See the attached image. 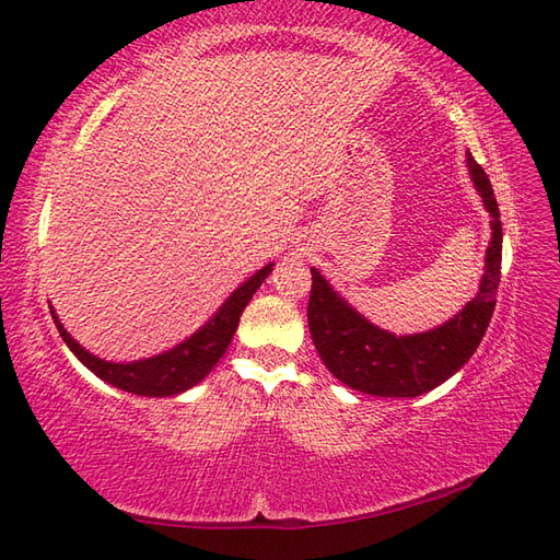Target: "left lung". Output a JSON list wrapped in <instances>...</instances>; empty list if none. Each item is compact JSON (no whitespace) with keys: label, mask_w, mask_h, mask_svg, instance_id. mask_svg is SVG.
I'll return each mask as SVG.
<instances>
[{"label":"left lung","mask_w":560,"mask_h":560,"mask_svg":"<svg viewBox=\"0 0 560 560\" xmlns=\"http://www.w3.org/2000/svg\"><path fill=\"white\" fill-rule=\"evenodd\" d=\"M466 156L472 183L492 215V242L485 256L480 292L452 320L428 332L397 337L368 323L311 268V339L327 371L347 387L373 397H420L458 373L480 347L501 280V221L492 183L472 154Z\"/></svg>","instance_id":"1"}]
</instances>
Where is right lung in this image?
Masks as SVG:
<instances>
[{"instance_id":"right-lung-1","label":"right lung","mask_w":560,"mask_h":560,"mask_svg":"<svg viewBox=\"0 0 560 560\" xmlns=\"http://www.w3.org/2000/svg\"><path fill=\"white\" fill-rule=\"evenodd\" d=\"M270 270L272 264L254 272L247 282H242L240 288L225 299V304L215 311V316L207 325L199 327L192 337L185 339V342L173 347L171 351L159 353V357L132 363H112L92 357L88 349L80 347L75 339L63 330V325L59 323L54 308L51 318L57 323V330L63 337L68 349H71L94 375L102 377L104 383L114 385L122 392L138 394V397H175V394L187 392L189 387L201 383V380L211 373V368L223 359L225 349L233 342V335L237 330L244 306L249 304L254 292L261 288V282L270 276Z\"/></svg>"}]
</instances>
